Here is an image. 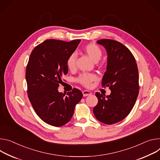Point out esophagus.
I'll return each mask as SVG.
<instances>
[{"label":"esophagus","mask_w":160,"mask_h":160,"mask_svg":"<svg viewBox=\"0 0 160 160\" xmlns=\"http://www.w3.org/2000/svg\"><path fill=\"white\" fill-rule=\"evenodd\" d=\"M82 93H83V96H88L91 95V92L90 91H86V90L83 91H82Z\"/></svg>","instance_id":"34e87169"}]
</instances>
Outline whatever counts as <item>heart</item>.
<instances>
[{"instance_id":"heart-1","label":"heart","mask_w":160,"mask_h":160,"mask_svg":"<svg viewBox=\"0 0 160 160\" xmlns=\"http://www.w3.org/2000/svg\"><path fill=\"white\" fill-rule=\"evenodd\" d=\"M83 51L94 62H98L102 56V50L98 45L93 42L86 44L83 47ZM76 60L77 55L75 53H72L68 57L66 61V64L69 70L72 71L75 69ZM97 80L98 77L93 73H83L77 78V81L86 88H89L92 83Z\"/></svg>"}]
</instances>
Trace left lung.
Returning a JSON list of instances; mask_svg holds the SVG:
<instances>
[{
	"mask_svg": "<svg viewBox=\"0 0 160 160\" xmlns=\"http://www.w3.org/2000/svg\"><path fill=\"white\" fill-rule=\"evenodd\" d=\"M107 52V66L101 85L110 95L96 92L98 103L93 108L96 118L106 124L117 123L132 111L138 95V70L135 59L122 43L112 39L97 41Z\"/></svg>",
	"mask_w": 160,
	"mask_h": 160,
	"instance_id": "1",
	"label": "left lung"
}]
</instances>
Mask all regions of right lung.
<instances>
[{"mask_svg": "<svg viewBox=\"0 0 160 160\" xmlns=\"http://www.w3.org/2000/svg\"><path fill=\"white\" fill-rule=\"evenodd\" d=\"M80 41L45 40L33 49L28 59L25 72L28 97L40 119L50 125L60 127L68 123L82 98V92L76 88L66 96L58 91L62 76L68 72V58Z\"/></svg>", "mask_w": 160, "mask_h": 160, "instance_id": "1", "label": "right lung"}]
</instances>
